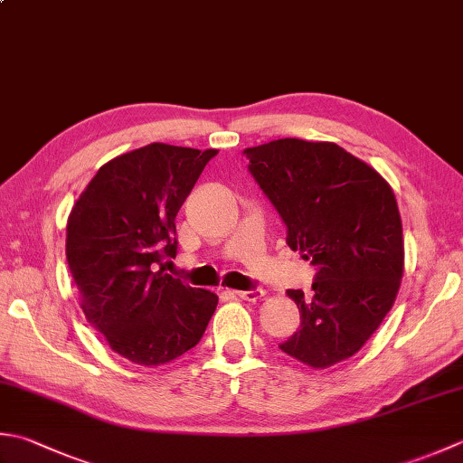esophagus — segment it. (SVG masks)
<instances>
[{"mask_svg":"<svg viewBox=\"0 0 463 463\" xmlns=\"http://www.w3.org/2000/svg\"><path fill=\"white\" fill-rule=\"evenodd\" d=\"M232 293L239 298H242V301H250V303H257L259 298H262V295H265V291H260V288H250V291H232Z\"/></svg>","mask_w":463,"mask_h":463,"instance_id":"esophagus-1","label":"esophagus"}]
</instances>
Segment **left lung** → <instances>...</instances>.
Wrapping results in <instances>:
<instances>
[{"mask_svg":"<svg viewBox=\"0 0 463 463\" xmlns=\"http://www.w3.org/2000/svg\"><path fill=\"white\" fill-rule=\"evenodd\" d=\"M287 226V244L317 269L313 293L287 291L301 327L280 351L313 369L365 345L403 277V231L392 186L333 142L280 138L242 152Z\"/></svg>","mask_w":463,"mask_h":463,"instance_id":"1","label":"left lung"}]
</instances>
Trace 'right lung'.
<instances>
[{
    "label": "right lung",
    "instance_id": "1",
    "mask_svg": "<svg viewBox=\"0 0 463 463\" xmlns=\"http://www.w3.org/2000/svg\"><path fill=\"white\" fill-rule=\"evenodd\" d=\"M216 150L152 142L96 172L68 219L66 259L88 323L118 355L162 365L206 331L219 297L165 273L176 214Z\"/></svg>",
    "mask_w": 463,
    "mask_h": 463
}]
</instances>
